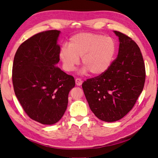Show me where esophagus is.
Segmentation results:
<instances>
[{
    "instance_id": "1",
    "label": "esophagus",
    "mask_w": 158,
    "mask_h": 158,
    "mask_svg": "<svg viewBox=\"0 0 158 158\" xmlns=\"http://www.w3.org/2000/svg\"><path fill=\"white\" fill-rule=\"evenodd\" d=\"M75 82H76V84L77 85H81L83 83V81L80 78H76L75 80Z\"/></svg>"
}]
</instances>
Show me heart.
<instances>
[{
    "instance_id": "heart-1",
    "label": "heart",
    "mask_w": 158,
    "mask_h": 158,
    "mask_svg": "<svg viewBox=\"0 0 158 158\" xmlns=\"http://www.w3.org/2000/svg\"><path fill=\"white\" fill-rule=\"evenodd\" d=\"M115 52L116 44L111 37L81 33L70 38L69 46H62L59 56L66 71H73L82 57L84 67L81 73L89 71L92 75L99 76L111 66Z\"/></svg>"
}]
</instances>
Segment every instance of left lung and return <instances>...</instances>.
Listing matches in <instances>:
<instances>
[{"label": "left lung", "mask_w": 158, "mask_h": 158, "mask_svg": "<svg viewBox=\"0 0 158 158\" xmlns=\"http://www.w3.org/2000/svg\"><path fill=\"white\" fill-rule=\"evenodd\" d=\"M118 55L106 73L82 84L92 111L106 122L120 120L135 106L144 88L146 70L139 47L117 31Z\"/></svg>", "instance_id": "8db88e82"}]
</instances>
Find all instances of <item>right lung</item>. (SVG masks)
Instances as JSON below:
<instances>
[{
	"mask_svg": "<svg viewBox=\"0 0 158 158\" xmlns=\"http://www.w3.org/2000/svg\"><path fill=\"white\" fill-rule=\"evenodd\" d=\"M60 31L49 30L33 35L20 45L12 66L14 90L24 111L43 125H53L63 116L70 89L75 86L73 76L61 70Z\"/></svg>",
	"mask_w": 158,
	"mask_h": 158,
	"instance_id": "right-lung-1",
	"label": "right lung"
}]
</instances>
